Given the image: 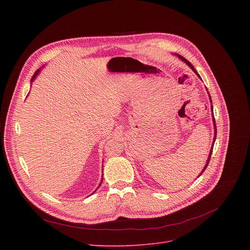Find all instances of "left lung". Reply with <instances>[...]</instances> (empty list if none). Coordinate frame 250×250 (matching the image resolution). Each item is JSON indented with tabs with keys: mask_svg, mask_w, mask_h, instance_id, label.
Here are the masks:
<instances>
[{
	"mask_svg": "<svg viewBox=\"0 0 250 250\" xmlns=\"http://www.w3.org/2000/svg\"><path fill=\"white\" fill-rule=\"evenodd\" d=\"M178 57H179L183 62H185L193 71L194 72L197 74V76L201 79V76L198 74V72L196 71V69L194 68V66L186 59V58H184L183 56H181V55H179V54H176ZM207 91H208V89H207ZM208 98H209V101H210V103H211V99H210V96H209V93L208 92ZM210 111H211V117H212V123H213V128H215V133H213V140H212V146H211V147H210V150H209V154H208V160H207V163H206V165H205V167H204V169L202 170V172L200 173V175L199 176H201V174L206 170V168H207V166H208V162H209V158H210V155H211V152H212V147H213V145H215V140H216V136H217V126H216V122H215V117H213V110H212V105H210ZM198 176V177H199Z\"/></svg>",
	"mask_w": 250,
	"mask_h": 250,
	"instance_id": "8db88e82",
	"label": "left lung"
}]
</instances>
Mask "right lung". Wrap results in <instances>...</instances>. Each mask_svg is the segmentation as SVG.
<instances>
[{
	"label": "right lung",
	"mask_w": 250,
	"mask_h": 250,
	"mask_svg": "<svg viewBox=\"0 0 250 250\" xmlns=\"http://www.w3.org/2000/svg\"><path fill=\"white\" fill-rule=\"evenodd\" d=\"M41 70H42V68H40V69H39V70H38V71H37V72H35V73H34V75H33V76H32V78H31V80H30V82H33V81H34V79H35V78H37V76H38V75H39V74H40V73H41ZM102 182H103V178H102V180H101V183H100V185H99V187H100V186H101V184H102ZM99 187H98V188H99ZM98 188H97V190H98ZM97 190H95V192H96V191H97ZM92 194H93V193H92Z\"/></svg>",
	"instance_id": "1"
}]
</instances>
